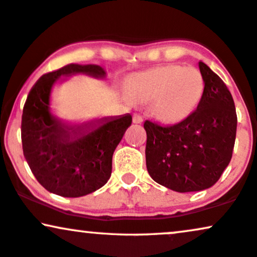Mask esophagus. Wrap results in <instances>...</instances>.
Segmentation results:
<instances>
[{"label":"esophagus","instance_id":"esophagus-1","mask_svg":"<svg viewBox=\"0 0 257 257\" xmlns=\"http://www.w3.org/2000/svg\"><path fill=\"white\" fill-rule=\"evenodd\" d=\"M142 121H144V118H142V116L140 115V113L135 112L134 115H133V122L134 123H141Z\"/></svg>","mask_w":257,"mask_h":257}]
</instances>
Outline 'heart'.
Segmentation results:
<instances>
[{
    "label": "heart",
    "mask_w": 257,
    "mask_h": 257,
    "mask_svg": "<svg viewBox=\"0 0 257 257\" xmlns=\"http://www.w3.org/2000/svg\"><path fill=\"white\" fill-rule=\"evenodd\" d=\"M205 83L200 71L178 64L159 65L136 73L126 82V95L139 103H151L155 118L175 124L199 105Z\"/></svg>",
    "instance_id": "heart-1"
}]
</instances>
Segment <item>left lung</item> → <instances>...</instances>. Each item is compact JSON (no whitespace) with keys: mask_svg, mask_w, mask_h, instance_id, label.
Returning <instances> with one entry per match:
<instances>
[{"mask_svg":"<svg viewBox=\"0 0 257 257\" xmlns=\"http://www.w3.org/2000/svg\"><path fill=\"white\" fill-rule=\"evenodd\" d=\"M205 89L197 109L172 125L146 121V165L152 179L177 192L213 186L229 165L237 115L228 87L199 61Z\"/></svg>","mask_w":257,"mask_h":257,"instance_id":"8db88e82","label":"left lung"}]
</instances>
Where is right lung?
<instances>
[{"label":"right lung","instance_id":"obj_1","mask_svg":"<svg viewBox=\"0 0 257 257\" xmlns=\"http://www.w3.org/2000/svg\"><path fill=\"white\" fill-rule=\"evenodd\" d=\"M87 73L104 77L98 65L70 64L39 78L24 105L21 140L24 155L42 187L61 197H82L95 192L111 175L112 154L132 116L104 118L96 123L61 124L48 110L51 90L61 76Z\"/></svg>","mask_w":257,"mask_h":257}]
</instances>
